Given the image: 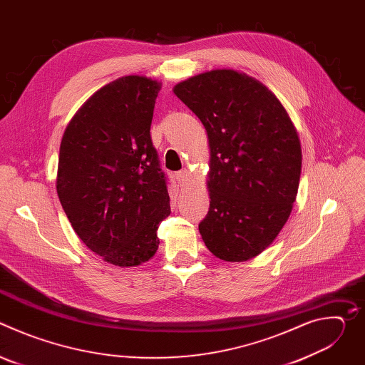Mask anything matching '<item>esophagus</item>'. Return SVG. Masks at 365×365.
<instances>
[{
	"label": "esophagus",
	"instance_id": "34e87169",
	"mask_svg": "<svg viewBox=\"0 0 365 365\" xmlns=\"http://www.w3.org/2000/svg\"><path fill=\"white\" fill-rule=\"evenodd\" d=\"M176 179H178V182H179L180 186H185V185L187 183V180H189V172H187V170H180V172H178V173H176Z\"/></svg>",
	"mask_w": 365,
	"mask_h": 365
}]
</instances>
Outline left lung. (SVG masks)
<instances>
[{"label": "left lung", "instance_id": "8db88e82", "mask_svg": "<svg viewBox=\"0 0 365 365\" xmlns=\"http://www.w3.org/2000/svg\"><path fill=\"white\" fill-rule=\"evenodd\" d=\"M173 92L203 124L211 151L202 240L224 262H247L290 217L302 170L296 127L280 99L240 71H207Z\"/></svg>", "mask_w": 365, "mask_h": 365}]
</instances>
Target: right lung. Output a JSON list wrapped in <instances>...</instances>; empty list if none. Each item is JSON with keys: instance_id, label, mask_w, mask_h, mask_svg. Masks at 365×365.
I'll list each match as a JSON object with an SVG mask.
<instances>
[{"instance_id": "add662e5", "label": "right lung", "mask_w": 365, "mask_h": 365, "mask_svg": "<svg viewBox=\"0 0 365 365\" xmlns=\"http://www.w3.org/2000/svg\"><path fill=\"white\" fill-rule=\"evenodd\" d=\"M162 82L128 75L91 95L61 143L56 190L83 244L108 264L137 267L159 248L170 197L150 125Z\"/></svg>"}]
</instances>
